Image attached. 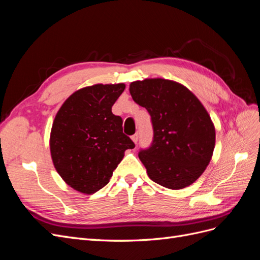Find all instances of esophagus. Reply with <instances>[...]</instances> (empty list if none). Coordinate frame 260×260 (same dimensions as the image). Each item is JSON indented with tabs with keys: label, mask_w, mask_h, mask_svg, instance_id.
Segmentation results:
<instances>
[{
	"label": "esophagus",
	"mask_w": 260,
	"mask_h": 260,
	"mask_svg": "<svg viewBox=\"0 0 260 260\" xmlns=\"http://www.w3.org/2000/svg\"><path fill=\"white\" fill-rule=\"evenodd\" d=\"M131 139H132L133 142H135V143L137 144L138 141H139V135H138V133H136V135H133V136L131 137Z\"/></svg>",
	"instance_id": "1"
}]
</instances>
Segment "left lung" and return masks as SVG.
I'll list each match as a JSON object with an SVG mask.
<instances>
[{
  "instance_id": "1",
  "label": "left lung",
  "mask_w": 260,
  "mask_h": 260,
  "mask_svg": "<svg viewBox=\"0 0 260 260\" xmlns=\"http://www.w3.org/2000/svg\"><path fill=\"white\" fill-rule=\"evenodd\" d=\"M129 90L151 116L153 141L139 152L148 177L171 190L192 184L208 166L215 147V127L205 107L171 80L135 81Z\"/></svg>"
}]
</instances>
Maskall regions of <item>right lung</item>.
I'll return each instance as SVG.
<instances>
[{"label": "right lung", "instance_id": "obj_1", "mask_svg": "<svg viewBox=\"0 0 260 260\" xmlns=\"http://www.w3.org/2000/svg\"><path fill=\"white\" fill-rule=\"evenodd\" d=\"M124 84H95L72 94L55 117L50 148L55 168L75 190L93 194L104 187L135 147L112 107Z\"/></svg>", "mask_w": 260, "mask_h": 260}]
</instances>
